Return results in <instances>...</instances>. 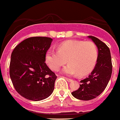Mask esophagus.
Listing matches in <instances>:
<instances>
[{
  "instance_id": "1",
  "label": "esophagus",
  "mask_w": 120,
  "mask_h": 120,
  "mask_svg": "<svg viewBox=\"0 0 120 120\" xmlns=\"http://www.w3.org/2000/svg\"><path fill=\"white\" fill-rule=\"evenodd\" d=\"M65 79H66V80H67L68 82H71V81H72V80H71V79H70L67 78V77H65Z\"/></svg>"
}]
</instances>
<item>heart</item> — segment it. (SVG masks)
<instances>
[{
  "mask_svg": "<svg viewBox=\"0 0 120 120\" xmlns=\"http://www.w3.org/2000/svg\"><path fill=\"white\" fill-rule=\"evenodd\" d=\"M98 58V49L94 42L67 40L59 45L57 50H49L45 56L47 64L54 71H58L66 63L62 73L68 75L84 76L94 68Z\"/></svg>",
  "mask_w": 120,
  "mask_h": 120,
  "instance_id": "1",
  "label": "heart"
}]
</instances>
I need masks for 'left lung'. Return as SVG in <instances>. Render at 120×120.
I'll list each match as a JSON object with an SVG mask.
<instances>
[{
	"label": "left lung",
	"instance_id": "obj_1",
	"mask_svg": "<svg viewBox=\"0 0 120 120\" xmlns=\"http://www.w3.org/2000/svg\"><path fill=\"white\" fill-rule=\"evenodd\" d=\"M98 47L97 63L88 77L80 80V87L71 93L77 99L90 100L102 93L108 84L112 71L111 56L109 47L97 38L89 36Z\"/></svg>",
	"mask_w": 120,
	"mask_h": 120
}]
</instances>
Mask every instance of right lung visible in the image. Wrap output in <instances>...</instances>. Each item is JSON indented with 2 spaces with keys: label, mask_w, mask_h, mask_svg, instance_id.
<instances>
[{
  "label": "right lung",
  "mask_w": 120,
  "mask_h": 120,
  "mask_svg": "<svg viewBox=\"0 0 120 120\" xmlns=\"http://www.w3.org/2000/svg\"><path fill=\"white\" fill-rule=\"evenodd\" d=\"M52 39L30 37L16 45L11 53L9 75L16 91L26 99L39 101L51 95L57 76L45 63Z\"/></svg>",
  "instance_id": "add662e5"
}]
</instances>
